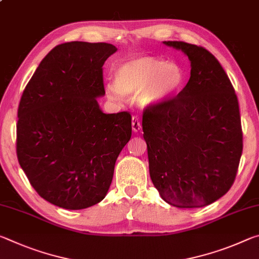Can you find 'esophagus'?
I'll return each mask as SVG.
<instances>
[{"label": "esophagus", "mask_w": 259, "mask_h": 259, "mask_svg": "<svg viewBox=\"0 0 259 259\" xmlns=\"http://www.w3.org/2000/svg\"><path fill=\"white\" fill-rule=\"evenodd\" d=\"M140 129H142V124H140L139 117L138 116H133V130H134V133H138Z\"/></svg>", "instance_id": "1"}]
</instances>
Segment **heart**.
Masks as SVG:
<instances>
[{
  "label": "heart",
  "instance_id": "1",
  "mask_svg": "<svg viewBox=\"0 0 259 259\" xmlns=\"http://www.w3.org/2000/svg\"><path fill=\"white\" fill-rule=\"evenodd\" d=\"M185 82L183 69L156 57L139 56L120 64L114 83L106 85L107 96L121 102L123 97H138L140 106L153 107L177 95Z\"/></svg>",
  "mask_w": 259,
  "mask_h": 259
}]
</instances>
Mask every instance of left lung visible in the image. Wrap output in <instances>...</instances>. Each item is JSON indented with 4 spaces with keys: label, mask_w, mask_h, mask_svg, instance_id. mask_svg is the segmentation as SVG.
Here are the masks:
<instances>
[{
    "label": "left lung",
    "mask_w": 259,
    "mask_h": 259,
    "mask_svg": "<svg viewBox=\"0 0 259 259\" xmlns=\"http://www.w3.org/2000/svg\"><path fill=\"white\" fill-rule=\"evenodd\" d=\"M163 45L188 57L191 76L177 97L144 114L150 176L166 203L201 208L226 194L235 179L243 147L238 97L204 48Z\"/></svg>",
    "instance_id": "left-lung-1"
}]
</instances>
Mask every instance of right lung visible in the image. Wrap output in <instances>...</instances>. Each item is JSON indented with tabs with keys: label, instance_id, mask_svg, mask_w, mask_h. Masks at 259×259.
<instances>
[{
	"label": "right lung",
	"instance_id": "add662e5",
	"mask_svg": "<svg viewBox=\"0 0 259 259\" xmlns=\"http://www.w3.org/2000/svg\"><path fill=\"white\" fill-rule=\"evenodd\" d=\"M109 43L55 47L26 85L18 107L17 156L38 195L57 207L99 203L111 186L117 156L131 137V115L105 114L103 65Z\"/></svg>",
	"mask_w": 259,
	"mask_h": 259
}]
</instances>
